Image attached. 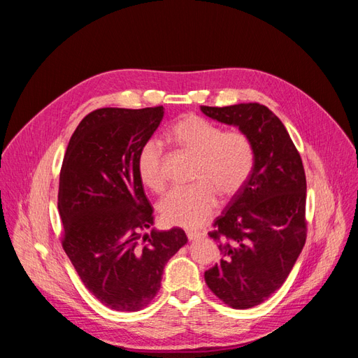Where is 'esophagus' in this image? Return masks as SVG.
Wrapping results in <instances>:
<instances>
[{
    "mask_svg": "<svg viewBox=\"0 0 358 358\" xmlns=\"http://www.w3.org/2000/svg\"><path fill=\"white\" fill-rule=\"evenodd\" d=\"M187 236H188V239L191 241V242H196V241H200L201 237H203V234L201 233H197V231H192V230H188L187 231Z\"/></svg>",
    "mask_w": 358,
    "mask_h": 358,
    "instance_id": "1",
    "label": "esophagus"
}]
</instances>
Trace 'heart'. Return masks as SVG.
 I'll use <instances>...</instances> for the list:
<instances>
[{"mask_svg":"<svg viewBox=\"0 0 358 358\" xmlns=\"http://www.w3.org/2000/svg\"><path fill=\"white\" fill-rule=\"evenodd\" d=\"M171 138L183 152L196 157L191 188H176L159 203L161 218L169 225L196 230L218 206V196L231 199L251 176L255 152L243 129H224L199 115H187L173 125ZM137 173L143 185L154 192L166 189L164 149L150 138L137 157Z\"/></svg>","mask_w":358,"mask_h":358,"instance_id":"1","label":"heart"}]
</instances>
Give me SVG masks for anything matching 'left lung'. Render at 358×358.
I'll return each mask as SVG.
<instances>
[{
	"mask_svg": "<svg viewBox=\"0 0 358 358\" xmlns=\"http://www.w3.org/2000/svg\"><path fill=\"white\" fill-rule=\"evenodd\" d=\"M216 121L251 137L255 162L245 187L213 221L222 258L204 280L234 309L259 305L282 287L306 242V176L280 119L258 103L201 106Z\"/></svg>",
	"mask_w": 358,
	"mask_h": 358,
	"instance_id": "obj_1",
	"label": "left lung"
}]
</instances>
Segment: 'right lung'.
Listing matches in <instances>:
<instances>
[{"label": "right lung", "mask_w": 358, "mask_h": 358, "mask_svg": "<svg viewBox=\"0 0 358 358\" xmlns=\"http://www.w3.org/2000/svg\"><path fill=\"white\" fill-rule=\"evenodd\" d=\"M162 116V106L91 112L73 133L59 173L64 251L83 285L119 312L152 301L164 266L188 242L178 227L145 233L154 225V209L137 157Z\"/></svg>", "instance_id": "add662e5"}]
</instances>
